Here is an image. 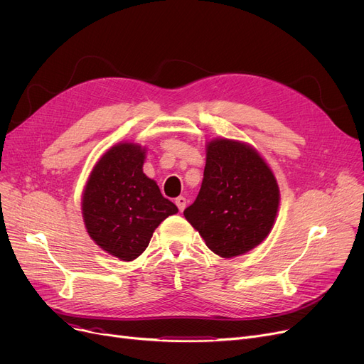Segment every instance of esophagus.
Listing matches in <instances>:
<instances>
[{
  "instance_id": "1",
  "label": "esophagus",
  "mask_w": 364,
  "mask_h": 364,
  "mask_svg": "<svg viewBox=\"0 0 364 364\" xmlns=\"http://www.w3.org/2000/svg\"><path fill=\"white\" fill-rule=\"evenodd\" d=\"M176 205L178 206V209H180V211L183 213V211H184V208H186V198L178 196V198L176 199Z\"/></svg>"
}]
</instances>
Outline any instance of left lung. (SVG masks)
Listing matches in <instances>:
<instances>
[{
    "label": "left lung",
    "mask_w": 364,
    "mask_h": 364,
    "mask_svg": "<svg viewBox=\"0 0 364 364\" xmlns=\"http://www.w3.org/2000/svg\"><path fill=\"white\" fill-rule=\"evenodd\" d=\"M279 186L273 171L245 143L218 139L206 146V165L196 200L186 220L223 258L242 255L272 232Z\"/></svg>",
    "instance_id": "8db88e82"
}]
</instances>
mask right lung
<instances>
[{
  "instance_id": "1",
  "label": "right lung",
  "mask_w": 364,
  "mask_h": 364,
  "mask_svg": "<svg viewBox=\"0 0 364 364\" xmlns=\"http://www.w3.org/2000/svg\"><path fill=\"white\" fill-rule=\"evenodd\" d=\"M144 149L134 143L113 146L94 166L82 196L90 237L122 261L136 259L155 228L178 208L162 196L143 172Z\"/></svg>"
}]
</instances>
